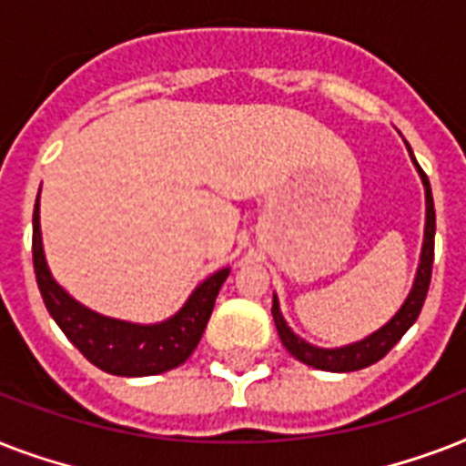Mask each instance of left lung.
I'll return each mask as SVG.
<instances>
[{
	"label": "left lung",
	"instance_id": "8db88e82",
	"mask_svg": "<svg viewBox=\"0 0 466 466\" xmlns=\"http://www.w3.org/2000/svg\"><path fill=\"white\" fill-rule=\"evenodd\" d=\"M409 147V142H406ZM413 167L419 171L423 188H426V227H423V247H420L419 268H416V278H413L411 292L406 295L404 305L399 307L397 314L380 326L377 331H372L365 339L348 343L340 348H319L307 343L305 339H299L298 333L292 331L288 321H285L283 311H280V302L273 295V321H276L278 336L283 340V346L288 348V353L292 358H298L299 362H305L309 368L324 370V372H353V370H362L375 365L377 360H382L384 355L390 353L391 348L397 346L401 336L413 326V321L419 319L420 307L426 302L428 285H431V270H433V251H435V208H433V193H431V183L428 176L423 174V168L419 167V161L413 157L411 147H409Z\"/></svg>",
	"mask_w": 466,
	"mask_h": 466
}]
</instances>
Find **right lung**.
Listing matches in <instances>:
<instances>
[{"mask_svg": "<svg viewBox=\"0 0 466 466\" xmlns=\"http://www.w3.org/2000/svg\"><path fill=\"white\" fill-rule=\"evenodd\" d=\"M33 268L55 324L86 360L118 377L161 375L188 360L200 343L219 288L229 276V268L215 270L190 292L181 309L157 324H135L98 314L76 302L47 268L40 237V190L33 208Z\"/></svg>", "mask_w": 466, "mask_h": 466, "instance_id": "1", "label": "right lung"}]
</instances>
